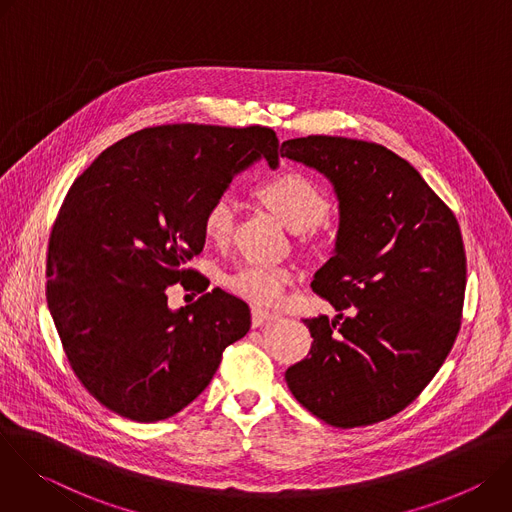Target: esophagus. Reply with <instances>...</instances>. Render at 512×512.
Listing matches in <instances>:
<instances>
[{
  "mask_svg": "<svg viewBox=\"0 0 512 512\" xmlns=\"http://www.w3.org/2000/svg\"><path fill=\"white\" fill-rule=\"evenodd\" d=\"M273 320V314L267 312V310H261V308H253L251 310V324L253 328H261L265 322Z\"/></svg>",
  "mask_w": 512,
  "mask_h": 512,
  "instance_id": "1",
  "label": "esophagus"
}]
</instances>
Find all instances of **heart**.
I'll use <instances>...</instances> for the list:
<instances>
[{
    "label": "heart",
    "instance_id": "heart-1",
    "mask_svg": "<svg viewBox=\"0 0 512 512\" xmlns=\"http://www.w3.org/2000/svg\"><path fill=\"white\" fill-rule=\"evenodd\" d=\"M257 198L291 233H304L320 225L328 214L326 194L300 172H281L255 188ZM235 206L227 196H218L204 212L202 229L214 243H225L233 231ZM289 271L251 263L227 275L225 283L235 296L257 306L277 304L289 283Z\"/></svg>",
    "mask_w": 512,
    "mask_h": 512
}]
</instances>
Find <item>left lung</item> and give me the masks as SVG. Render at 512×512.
<instances>
[{
	"instance_id": "8db88e82",
	"label": "left lung",
	"mask_w": 512,
	"mask_h": 512,
	"mask_svg": "<svg viewBox=\"0 0 512 512\" xmlns=\"http://www.w3.org/2000/svg\"><path fill=\"white\" fill-rule=\"evenodd\" d=\"M279 154L320 172L338 200L334 251L312 281L338 316L304 320L310 356L285 383L334 427L389 419L440 371L460 330L466 253L456 216L379 143L308 135L283 141Z\"/></svg>"
}]
</instances>
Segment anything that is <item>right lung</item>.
Here are the masks:
<instances>
[{
    "label": "right lung",
    "instance_id": "right-lung-1",
    "mask_svg": "<svg viewBox=\"0 0 512 512\" xmlns=\"http://www.w3.org/2000/svg\"><path fill=\"white\" fill-rule=\"evenodd\" d=\"M277 145L259 125H160L113 143L70 186L48 245V308L107 409L139 423L176 415L249 332V306L227 291L172 310L166 289L192 277L206 208L255 162L275 170Z\"/></svg>",
    "mask_w": 512,
    "mask_h": 512
}]
</instances>
